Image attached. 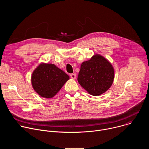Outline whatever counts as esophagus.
<instances>
[{"mask_svg":"<svg viewBox=\"0 0 149 149\" xmlns=\"http://www.w3.org/2000/svg\"><path fill=\"white\" fill-rule=\"evenodd\" d=\"M70 77L72 79H75L76 78V74L75 73L73 74H70Z\"/></svg>","mask_w":149,"mask_h":149,"instance_id":"esophagus-1","label":"esophagus"}]
</instances>
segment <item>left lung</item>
Returning a JSON list of instances; mask_svg holds the SVG:
<instances>
[{"label":"left lung","instance_id":"obj_1","mask_svg":"<svg viewBox=\"0 0 149 149\" xmlns=\"http://www.w3.org/2000/svg\"><path fill=\"white\" fill-rule=\"evenodd\" d=\"M114 78V70L111 63L96 54L82 63L78 81L90 94L98 96L110 88Z\"/></svg>","mask_w":149,"mask_h":149}]
</instances>
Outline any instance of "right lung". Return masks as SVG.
<instances>
[{"mask_svg":"<svg viewBox=\"0 0 149 149\" xmlns=\"http://www.w3.org/2000/svg\"><path fill=\"white\" fill-rule=\"evenodd\" d=\"M70 77L52 63H40L34 70L31 82L34 90L41 97L51 98L61 89Z\"/></svg>","mask_w":149,"mask_h":149,"instance_id":"obj_1","label":"right lung"}]
</instances>
